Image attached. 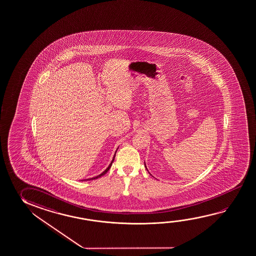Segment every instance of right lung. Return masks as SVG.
<instances>
[{"instance_id":"1","label":"right lung","mask_w":256,"mask_h":256,"mask_svg":"<svg viewBox=\"0 0 256 256\" xmlns=\"http://www.w3.org/2000/svg\"><path fill=\"white\" fill-rule=\"evenodd\" d=\"M114 156H116V154H114V158H113V160H112V162H110V166H108V168H106V170H104V172H103L102 174H100V175H98V176H96V177H94V178H90V180H95V178H100V177H102V175L106 174L108 172V170H110V167H111V166H112V164H113V162H114ZM88 180H89V178H88Z\"/></svg>"}]
</instances>
